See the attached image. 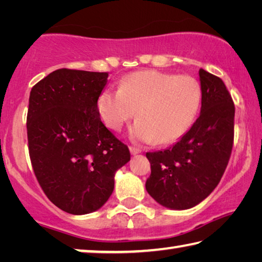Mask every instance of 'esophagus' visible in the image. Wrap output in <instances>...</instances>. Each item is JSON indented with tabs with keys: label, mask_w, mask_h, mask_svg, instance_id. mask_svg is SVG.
<instances>
[{
	"label": "esophagus",
	"mask_w": 262,
	"mask_h": 262,
	"mask_svg": "<svg viewBox=\"0 0 262 262\" xmlns=\"http://www.w3.org/2000/svg\"><path fill=\"white\" fill-rule=\"evenodd\" d=\"M129 151H130V154L133 155V156H135V155H137V154H140V152H141V150H140V149H137V148H135V147H129Z\"/></svg>",
	"instance_id": "esophagus-1"
}]
</instances>
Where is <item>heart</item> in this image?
<instances>
[{"instance_id": "obj_1", "label": "heart", "mask_w": 262, "mask_h": 262, "mask_svg": "<svg viewBox=\"0 0 262 262\" xmlns=\"http://www.w3.org/2000/svg\"><path fill=\"white\" fill-rule=\"evenodd\" d=\"M201 86L194 77L145 70L122 79L120 89H105L97 100L101 120L119 130L136 113L130 129L136 141L159 144L179 140L201 106Z\"/></svg>"}]
</instances>
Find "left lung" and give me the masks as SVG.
I'll return each instance as SVG.
<instances>
[{"label":"left lung","mask_w":262,"mask_h":262,"mask_svg":"<svg viewBox=\"0 0 262 262\" xmlns=\"http://www.w3.org/2000/svg\"><path fill=\"white\" fill-rule=\"evenodd\" d=\"M200 115L187 133L163 151L147 152L151 174L145 188L155 201L173 210L199 205L219 185L233 143L234 105L223 81L199 70Z\"/></svg>","instance_id":"8db88e82"}]
</instances>
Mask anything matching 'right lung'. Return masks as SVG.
Returning <instances> with one entry per match:
<instances>
[{"label":"right lung","mask_w":262,"mask_h":262,"mask_svg":"<svg viewBox=\"0 0 262 262\" xmlns=\"http://www.w3.org/2000/svg\"><path fill=\"white\" fill-rule=\"evenodd\" d=\"M107 73L57 69L30 92L29 152L47 198L66 212L98 210L114 189V176L129 162L127 145L100 120L97 100Z\"/></svg>","instance_id":"add662e5"}]
</instances>
